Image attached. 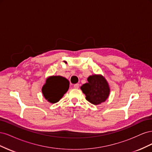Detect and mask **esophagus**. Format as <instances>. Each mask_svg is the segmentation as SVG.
<instances>
[{
	"mask_svg": "<svg viewBox=\"0 0 152 152\" xmlns=\"http://www.w3.org/2000/svg\"><path fill=\"white\" fill-rule=\"evenodd\" d=\"M73 87H74L75 89H79V84H74V86H73Z\"/></svg>",
	"mask_w": 152,
	"mask_h": 152,
	"instance_id": "obj_1",
	"label": "esophagus"
}]
</instances>
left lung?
Listing matches in <instances>:
<instances>
[{
	"instance_id": "1",
	"label": "left lung",
	"mask_w": 152,
	"mask_h": 152,
	"mask_svg": "<svg viewBox=\"0 0 152 152\" xmlns=\"http://www.w3.org/2000/svg\"><path fill=\"white\" fill-rule=\"evenodd\" d=\"M88 82L80 89L86 95V99L91 103L97 105L104 102L110 94L108 82L102 75H93L87 78Z\"/></svg>"
}]
</instances>
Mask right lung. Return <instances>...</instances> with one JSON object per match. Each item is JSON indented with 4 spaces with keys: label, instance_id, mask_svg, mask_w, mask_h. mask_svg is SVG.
<instances>
[{
    "label": "right lung",
    "instance_id": "add662e5",
    "mask_svg": "<svg viewBox=\"0 0 152 152\" xmlns=\"http://www.w3.org/2000/svg\"><path fill=\"white\" fill-rule=\"evenodd\" d=\"M70 87V82L61 76H50L46 79L42 88L44 97L49 102L56 103L65 94Z\"/></svg>",
    "mask_w": 152,
    "mask_h": 152
}]
</instances>
